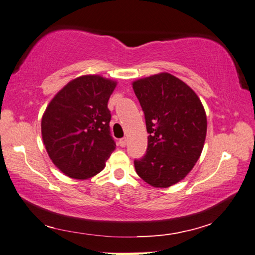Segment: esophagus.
<instances>
[{
	"instance_id": "obj_1",
	"label": "esophagus",
	"mask_w": 255,
	"mask_h": 255,
	"mask_svg": "<svg viewBox=\"0 0 255 255\" xmlns=\"http://www.w3.org/2000/svg\"><path fill=\"white\" fill-rule=\"evenodd\" d=\"M126 144H127V139H126V138H122V139H119V145H121L122 148L126 147Z\"/></svg>"
}]
</instances>
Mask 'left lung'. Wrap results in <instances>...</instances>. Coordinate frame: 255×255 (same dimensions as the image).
<instances>
[{
	"label": "left lung",
	"instance_id": "8db88e82",
	"mask_svg": "<svg viewBox=\"0 0 255 255\" xmlns=\"http://www.w3.org/2000/svg\"><path fill=\"white\" fill-rule=\"evenodd\" d=\"M147 126V153L134 160L137 174L153 187H170L196 164L204 148L207 118L196 93L170 73L134 81Z\"/></svg>",
	"mask_w": 255,
	"mask_h": 255
}]
</instances>
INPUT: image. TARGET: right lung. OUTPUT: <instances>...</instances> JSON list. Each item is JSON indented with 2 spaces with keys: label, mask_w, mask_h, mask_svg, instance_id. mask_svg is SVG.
Masks as SVG:
<instances>
[{
  "label": "right lung",
  "mask_w": 255,
  "mask_h": 255,
  "mask_svg": "<svg viewBox=\"0 0 255 255\" xmlns=\"http://www.w3.org/2000/svg\"><path fill=\"white\" fill-rule=\"evenodd\" d=\"M117 82L101 75H82L50 101L41 118L48 155L67 176L96 175L116 148L111 136L108 100Z\"/></svg>",
  "instance_id": "1"
}]
</instances>
